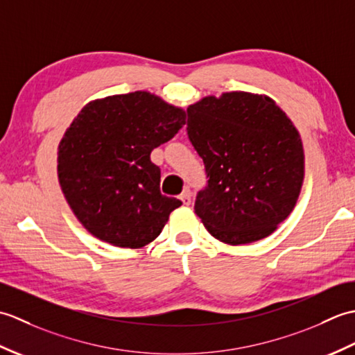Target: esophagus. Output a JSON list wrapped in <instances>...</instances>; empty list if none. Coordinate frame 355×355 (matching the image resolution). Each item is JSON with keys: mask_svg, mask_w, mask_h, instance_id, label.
<instances>
[{"mask_svg": "<svg viewBox=\"0 0 355 355\" xmlns=\"http://www.w3.org/2000/svg\"><path fill=\"white\" fill-rule=\"evenodd\" d=\"M180 200H182V202L184 206H189L191 201H192V193L189 189H184V192L182 193V197H180Z\"/></svg>", "mask_w": 355, "mask_h": 355, "instance_id": "34e87169", "label": "esophagus"}]
</instances>
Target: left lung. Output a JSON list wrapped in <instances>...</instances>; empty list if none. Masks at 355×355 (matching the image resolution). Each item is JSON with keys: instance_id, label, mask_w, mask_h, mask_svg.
Here are the masks:
<instances>
[{"instance_id": "left-lung-1", "label": "left lung", "mask_w": 355, "mask_h": 355, "mask_svg": "<svg viewBox=\"0 0 355 355\" xmlns=\"http://www.w3.org/2000/svg\"><path fill=\"white\" fill-rule=\"evenodd\" d=\"M187 135L209 177L193 209L214 238L250 244L293 212L304 183V146L271 97L205 96L187 107Z\"/></svg>"}]
</instances>
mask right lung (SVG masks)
<instances>
[{"label":"right lung","instance_id":"obj_1","mask_svg":"<svg viewBox=\"0 0 355 355\" xmlns=\"http://www.w3.org/2000/svg\"><path fill=\"white\" fill-rule=\"evenodd\" d=\"M184 123L183 108L149 92L92 101L73 119L58 146V180L94 238L141 248L160 235L182 201L162 195L150 153Z\"/></svg>","mask_w":355,"mask_h":355}]
</instances>
